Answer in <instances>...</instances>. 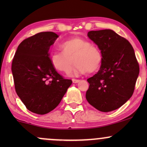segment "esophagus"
<instances>
[{
  "mask_svg": "<svg viewBox=\"0 0 147 147\" xmlns=\"http://www.w3.org/2000/svg\"><path fill=\"white\" fill-rule=\"evenodd\" d=\"M80 82V80H79V79H72V82H73L74 84H76V83H78V82Z\"/></svg>",
  "mask_w": 147,
  "mask_h": 147,
  "instance_id": "34e87169",
  "label": "esophagus"
}]
</instances>
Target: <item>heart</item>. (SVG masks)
I'll return each instance as SVG.
<instances>
[{"mask_svg":"<svg viewBox=\"0 0 147 147\" xmlns=\"http://www.w3.org/2000/svg\"><path fill=\"white\" fill-rule=\"evenodd\" d=\"M60 52H53L50 63L55 70L68 73L75 63L72 72L95 73L100 68L103 57L100 50L89 41L76 36L63 41L60 45Z\"/></svg>","mask_w":147,"mask_h":147,"instance_id":"heart-1","label":"heart"}]
</instances>
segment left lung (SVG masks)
<instances>
[{
	"label": "left lung",
	"instance_id": "left-lung-1",
	"mask_svg": "<svg viewBox=\"0 0 147 147\" xmlns=\"http://www.w3.org/2000/svg\"><path fill=\"white\" fill-rule=\"evenodd\" d=\"M88 36L98 46L103 60L100 70L88 79L86 98L102 112L119 109L132 96L140 72L132 45L111 30L90 31Z\"/></svg>",
	"mask_w": 147,
	"mask_h": 147
}]
</instances>
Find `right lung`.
Segmentation results:
<instances>
[{
	"label": "right lung",
	"instance_id": "1",
	"mask_svg": "<svg viewBox=\"0 0 147 147\" xmlns=\"http://www.w3.org/2000/svg\"><path fill=\"white\" fill-rule=\"evenodd\" d=\"M58 36L43 32L28 37L20 43L13 58L15 90L27 109L38 115L54 110L72 82L50 63V47Z\"/></svg>",
	"mask_w": 147,
	"mask_h": 147
}]
</instances>
